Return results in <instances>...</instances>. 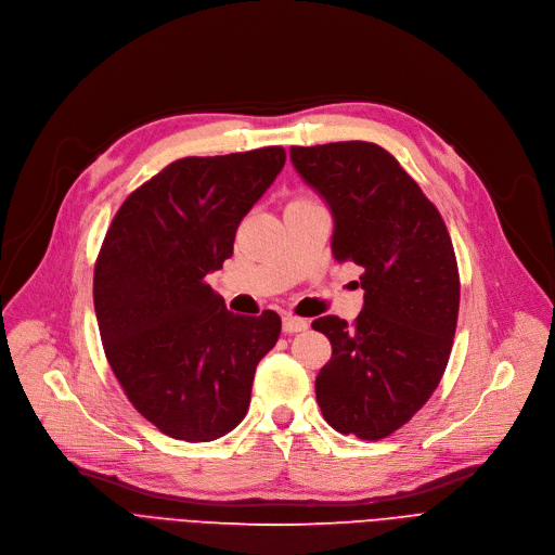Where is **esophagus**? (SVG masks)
Listing matches in <instances>:
<instances>
[{"mask_svg": "<svg viewBox=\"0 0 555 555\" xmlns=\"http://www.w3.org/2000/svg\"><path fill=\"white\" fill-rule=\"evenodd\" d=\"M308 327H310V323H308L306 319H300V317H292V314L283 317V332H285V334L306 332Z\"/></svg>", "mask_w": 555, "mask_h": 555, "instance_id": "esophagus-1", "label": "esophagus"}]
</instances>
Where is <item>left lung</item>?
Masks as SVG:
<instances>
[{
	"label": "left lung",
	"mask_w": 555,
	"mask_h": 555,
	"mask_svg": "<svg viewBox=\"0 0 555 555\" xmlns=\"http://www.w3.org/2000/svg\"><path fill=\"white\" fill-rule=\"evenodd\" d=\"M289 159L330 206L334 259L363 268L357 321L312 323L332 343L317 376L319 408L336 431L378 440L442 378L461 304L456 255L436 206L380 145H292Z\"/></svg>",
	"instance_id": "obj_1"
}]
</instances>
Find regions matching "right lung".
Listing matches in <instances>:
<instances>
[{
    "instance_id": "right-lung-1",
    "label": "right lung",
    "mask_w": 555,
    "mask_h": 555,
    "mask_svg": "<svg viewBox=\"0 0 555 555\" xmlns=\"http://www.w3.org/2000/svg\"><path fill=\"white\" fill-rule=\"evenodd\" d=\"M281 145L185 157L115 215L94 263L106 359L134 410L170 438L208 442L245 416L281 319L228 312L206 276L232 257L241 219L283 170Z\"/></svg>"
}]
</instances>
